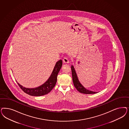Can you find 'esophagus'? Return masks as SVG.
<instances>
[{"label": "esophagus", "instance_id": "esophagus-1", "mask_svg": "<svg viewBox=\"0 0 129 129\" xmlns=\"http://www.w3.org/2000/svg\"><path fill=\"white\" fill-rule=\"evenodd\" d=\"M62 61L64 63H69V60L67 57H64L63 58Z\"/></svg>", "mask_w": 129, "mask_h": 129}]
</instances>
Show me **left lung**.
<instances>
[{
    "instance_id": "1",
    "label": "left lung",
    "mask_w": 129,
    "mask_h": 129,
    "mask_svg": "<svg viewBox=\"0 0 129 129\" xmlns=\"http://www.w3.org/2000/svg\"><path fill=\"white\" fill-rule=\"evenodd\" d=\"M71 70H72V78H73V81L75 87L77 89L78 91L81 93H84V94H93L96 93L97 92L91 91L86 89L79 82V80L78 79L76 73L75 71V68L74 67L72 66L71 67Z\"/></svg>"
}]
</instances>
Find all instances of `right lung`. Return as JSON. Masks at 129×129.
Returning <instances> with one entry per match:
<instances>
[{"mask_svg":"<svg viewBox=\"0 0 129 129\" xmlns=\"http://www.w3.org/2000/svg\"><path fill=\"white\" fill-rule=\"evenodd\" d=\"M62 64V60L58 61L56 63L54 69L49 78L48 79L45 83L38 87L33 89L26 88L23 87L19 83H17V84L23 91L30 95L39 96L46 94L51 91V90L54 87L57 81V76L58 73L61 69Z\"/></svg>","mask_w":129,"mask_h":129,"instance_id":"obj_1","label":"right lung"}]
</instances>
